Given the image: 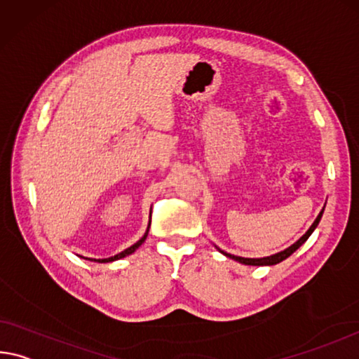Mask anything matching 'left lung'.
I'll return each instance as SVG.
<instances>
[{"mask_svg": "<svg viewBox=\"0 0 359 359\" xmlns=\"http://www.w3.org/2000/svg\"><path fill=\"white\" fill-rule=\"evenodd\" d=\"M323 212H324V208H323V210L320 214H318V217L315 219V222H313L311 224V226L309 230H306V233L305 235L300 238V240H297L295 241L292 246H289L287 249H284V251H281V252H276V254H273V255H269V257H260V259H249V257H240V255H233V254H229V252H225V251H222V249H219V251L224 254V255H226V257H230V259H233V260H236V262H240V264H243V265H255V266H264V265H276V264H280V262H283L284 259H287L289 255L291 254H294L295 251H297V249L302 246V244L309 240L310 238V235L313 231H315V229L318 226V224H320V220H321V217H323Z\"/></svg>", "mask_w": 359, "mask_h": 359, "instance_id": "left-lung-1", "label": "left lung"}]
</instances>
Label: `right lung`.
Returning a JSON list of instances; mask_svg holds the SVG:
<instances>
[{"label": "right lung", "mask_w": 359, "mask_h": 359, "mask_svg": "<svg viewBox=\"0 0 359 359\" xmlns=\"http://www.w3.org/2000/svg\"><path fill=\"white\" fill-rule=\"evenodd\" d=\"M150 215H151V212H150ZM150 224H151V220L149 222V226H147V231H145V235L142 236L137 243H134L133 246L128 248V249H124L123 252H119V254L113 255V257H108V259H88V257H83V259L93 260V262H99V264H107V262H115V260H119V259L126 257V255H130V254H133V252H135V249H139V246H142V243H144V241L147 240V235H149V230H150Z\"/></svg>", "instance_id": "right-lung-1"}]
</instances>
